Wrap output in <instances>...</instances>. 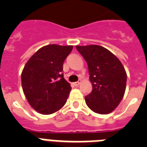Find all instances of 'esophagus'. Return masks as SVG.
<instances>
[{
  "instance_id": "34e87169",
  "label": "esophagus",
  "mask_w": 147,
  "mask_h": 147,
  "mask_svg": "<svg viewBox=\"0 0 147 147\" xmlns=\"http://www.w3.org/2000/svg\"><path fill=\"white\" fill-rule=\"evenodd\" d=\"M80 83H81V80H80V81L76 82H74V85L75 86H78V85H80Z\"/></svg>"
}]
</instances>
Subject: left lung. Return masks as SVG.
<instances>
[{"label":"left lung","mask_w":147,"mask_h":147,"mask_svg":"<svg viewBox=\"0 0 147 147\" xmlns=\"http://www.w3.org/2000/svg\"><path fill=\"white\" fill-rule=\"evenodd\" d=\"M87 62L93 90L85 97L88 107L98 114L113 112L121 102L126 90L127 73L112 52L97 45H76Z\"/></svg>","instance_id":"8db88e82"}]
</instances>
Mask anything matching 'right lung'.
I'll return each instance as SVG.
<instances>
[{
  "label": "right lung",
  "mask_w": 147,
  "mask_h": 147,
  "mask_svg": "<svg viewBox=\"0 0 147 147\" xmlns=\"http://www.w3.org/2000/svg\"><path fill=\"white\" fill-rule=\"evenodd\" d=\"M72 49L73 45H45L24 66L21 74L23 93L32 108L40 113H54L67 102L71 87L62 71Z\"/></svg>",
  "instance_id": "add662e5"
}]
</instances>
